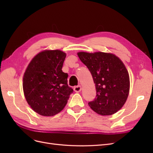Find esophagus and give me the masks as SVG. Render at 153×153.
I'll use <instances>...</instances> for the list:
<instances>
[{
    "instance_id": "esophagus-1",
    "label": "esophagus",
    "mask_w": 153,
    "mask_h": 153,
    "mask_svg": "<svg viewBox=\"0 0 153 153\" xmlns=\"http://www.w3.org/2000/svg\"><path fill=\"white\" fill-rule=\"evenodd\" d=\"M82 90V88L80 85H78V86H75L74 87V91H75L76 92H80Z\"/></svg>"
}]
</instances>
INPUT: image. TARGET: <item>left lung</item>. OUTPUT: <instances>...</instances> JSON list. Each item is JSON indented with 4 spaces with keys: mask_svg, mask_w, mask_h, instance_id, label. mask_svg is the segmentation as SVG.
<instances>
[{
    "mask_svg": "<svg viewBox=\"0 0 153 153\" xmlns=\"http://www.w3.org/2000/svg\"><path fill=\"white\" fill-rule=\"evenodd\" d=\"M78 55L89 69L96 86V96L88 103L90 107L101 115L117 112L129 94V77L124 64L112 53L78 52Z\"/></svg>",
    "mask_w": 153,
    "mask_h": 153,
    "instance_id": "obj_1",
    "label": "left lung"
}]
</instances>
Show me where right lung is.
I'll list each match as a JSON object with an SVG mask.
<instances>
[{
	"mask_svg": "<svg viewBox=\"0 0 153 153\" xmlns=\"http://www.w3.org/2000/svg\"><path fill=\"white\" fill-rule=\"evenodd\" d=\"M66 57L61 50L43 51L27 67L23 89L27 103L36 113L53 116L66 105L73 90L68 85V73L62 71Z\"/></svg>",
	"mask_w": 153,
	"mask_h": 153,
	"instance_id": "add662e5",
	"label": "right lung"
}]
</instances>
